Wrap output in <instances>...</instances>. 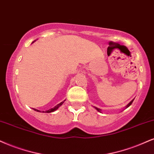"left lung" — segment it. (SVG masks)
I'll list each match as a JSON object with an SVG mask.
<instances>
[{
    "instance_id": "1",
    "label": "left lung",
    "mask_w": 154,
    "mask_h": 154,
    "mask_svg": "<svg viewBox=\"0 0 154 154\" xmlns=\"http://www.w3.org/2000/svg\"><path fill=\"white\" fill-rule=\"evenodd\" d=\"M133 101H134V100H131V102H130V103H128V105H127V106H126V108H128V106H130L131 105V103H133ZM96 110H97V111H99V112H100V109H98V108H96Z\"/></svg>"
}]
</instances>
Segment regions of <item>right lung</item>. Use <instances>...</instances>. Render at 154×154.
Returning a JSON list of instances; mask_svg holds the SVG:
<instances>
[{
    "instance_id": "obj_1",
    "label": "right lung",
    "mask_w": 154,
    "mask_h": 154,
    "mask_svg": "<svg viewBox=\"0 0 154 154\" xmlns=\"http://www.w3.org/2000/svg\"><path fill=\"white\" fill-rule=\"evenodd\" d=\"M65 101V100H63V101H62L61 103H58V105H56V106H55L54 108H52V109H49V110H47V111H45V113H51V112H54V111H56V109H58V107H60V106L62 105L63 103V102ZM34 110H35V111H38V112H41L40 111H38V110H37V109H33ZM43 112H44V111H43Z\"/></svg>"
}]
</instances>
